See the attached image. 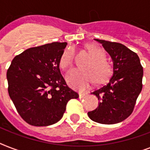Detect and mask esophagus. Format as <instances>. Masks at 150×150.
Segmentation results:
<instances>
[{
    "label": "esophagus",
    "mask_w": 150,
    "mask_h": 150,
    "mask_svg": "<svg viewBox=\"0 0 150 150\" xmlns=\"http://www.w3.org/2000/svg\"><path fill=\"white\" fill-rule=\"evenodd\" d=\"M86 95H87L86 93H79V96L80 99L83 98V97H85Z\"/></svg>",
    "instance_id": "34e87169"
}]
</instances>
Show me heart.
I'll return each mask as SVG.
<instances>
[{"instance_id":"heart-1","label":"heart","mask_w":150,"mask_h":150,"mask_svg":"<svg viewBox=\"0 0 150 150\" xmlns=\"http://www.w3.org/2000/svg\"><path fill=\"white\" fill-rule=\"evenodd\" d=\"M90 58L84 64L83 69H74L66 75V80L72 89L86 91L96 80L100 83L108 79L111 75V66L105 59V53L102 48L95 44L86 46ZM75 50L67 48L62 53L60 58V66L64 70H68L73 65Z\"/></svg>"}]
</instances>
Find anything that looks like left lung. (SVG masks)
<instances>
[{"label": "left lung", "mask_w": 150, "mask_h": 150, "mask_svg": "<svg viewBox=\"0 0 150 150\" xmlns=\"http://www.w3.org/2000/svg\"><path fill=\"white\" fill-rule=\"evenodd\" d=\"M113 61V74L107 85L92 93L100 100L98 107L88 112L92 121L113 125L125 120L132 113L142 91V68L139 56L123 44L95 39Z\"/></svg>", "instance_id": "left-lung-1"}]
</instances>
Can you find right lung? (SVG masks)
<instances>
[{"label":"right lung","instance_id":"1","mask_svg":"<svg viewBox=\"0 0 150 150\" xmlns=\"http://www.w3.org/2000/svg\"><path fill=\"white\" fill-rule=\"evenodd\" d=\"M67 43L27 49L13 59L7 71L8 94L18 113L33 126H48L63 117L77 93L66 84L59 61Z\"/></svg>","mask_w":150,"mask_h":150}]
</instances>
